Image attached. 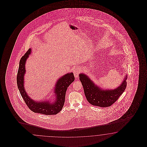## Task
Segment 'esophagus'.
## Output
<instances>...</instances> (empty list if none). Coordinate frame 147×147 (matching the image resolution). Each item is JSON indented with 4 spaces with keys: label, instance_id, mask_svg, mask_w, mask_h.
<instances>
[{
    "label": "esophagus",
    "instance_id": "esophagus-1",
    "mask_svg": "<svg viewBox=\"0 0 147 147\" xmlns=\"http://www.w3.org/2000/svg\"><path fill=\"white\" fill-rule=\"evenodd\" d=\"M80 72H81L80 69L78 68H76V69L74 70V71H73L74 76L76 78L78 77V76L79 75Z\"/></svg>",
    "mask_w": 147,
    "mask_h": 147
}]
</instances>
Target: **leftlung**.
Segmentation results:
<instances>
[{"mask_svg":"<svg viewBox=\"0 0 147 147\" xmlns=\"http://www.w3.org/2000/svg\"><path fill=\"white\" fill-rule=\"evenodd\" d=\"M79 78L87 101L91 105L98 107H107L111 106L124 92L127 86V76L120 86L111 90L101 89L94 84L88 76L83 73L79 74Z\"/></svg>","mask_w":147,"mask_h":147,"instance_id":"left-lung-1","label":"left lung"}]
</instances>
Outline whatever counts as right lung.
<instances>
[{
  "mask_svg": "<svg viewBox=\"0 0 147 147\" xmlns=\"http://www.w3.org/2000/svg\"><path fill=\"white\" fill-rule=\"evenodd\" d=\"M31 49H28L26 53L22 56L20 62L18 69L17 82L19 90L28 108L34 113H40L45 115H55L61 111L63 106L65 95L67 88L74 81L75 78L71 72L62 76L57 81L54 89V93L56 95V100L52 103L49 101L36 102L31 99L26 93L24 86V78L25 73V63L27 59L31 53Z\"/></svg>",
  "mask_w": 147,
  "mask_h": 147,
  "instance_id": "obj_1",
  "label": "right lung"
}]
</instances>
